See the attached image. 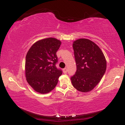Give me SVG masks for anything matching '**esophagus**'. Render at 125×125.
<instances>
[{"label":"esophagus","mask_w":125,"mask_h":125,"mask_svg":"<svg viewBox=\"0 0 125 125\" xmlns=\"http://www.w3.org/2000/svg\"><path fill=\"white\" fill-rule=\"evenodd\" d=\"M67 68H64L63 69V73L64 74H66V73H67Z\"/></svg>","instance_id":"obj_1"}]
</instances>
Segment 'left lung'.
<instances>
[{
	"instance_id": "8db88e82",
	"label": "left lung",
	"mask_w": 125,
	"mask_h": 125,
	"mask_svg": "<svg viewBox=\"0 0 125 125\" xmlns=\"http://www.w3.org/2000/svg\"><path fill=\"white\" fill-rule=\"evenodd\" d=\"M73 47L76 71L71 76V83L77 90L89 92L99 83L105 73L106 58L100 48L89 39L76 40Z\"/></svg>"
}]
</instances>
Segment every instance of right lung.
Returning a JSON list of instances; mask_svg holds the SVG:
<instances>
[{
    "instance_id": "add662e5",
    "label": "right lung",
    "mask_w": 125,
    "mask_h": 125,
    "mask_svg": "<svg viewBox=\"0 0 125 125\" xmlns=\"http://www.w3.org/2000/svg\"><path fill=\"white\" fill-rule=\"evenodd\" d=\"M61 42L54 38L39 40L27 53L25 74L28 83L37 93L46 94L55 87L58 78L62 74L55 64L56 53Z\"/></svg>"
}]
</instances>
